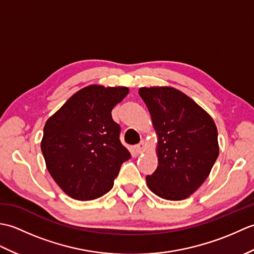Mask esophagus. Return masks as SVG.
Listing matches in <instances>:
<instances>
[{
	"label": "esophagus",
	"mask_w": 254,
	"mask_h": 254,
	"mask_svg": "<svg viewBox=\"0 0 254 254\" xmlns=\"http://www.w3.org/2000/svg\"><path fill=\"white\" fill-rule=\"evenodd\" d=\"M145 147H146V145H145L144 142H141L139 144H137V145H135V146H134V150H135L136 154H142L145 150Z\"/></svg>",
	"instance_id": "obj_1"
}]
</instances>
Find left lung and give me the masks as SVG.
I'll return each instance as SVG.
<instances>
[{
  "mask_svg": "<svg viewBox=\"0 0 254 254\" xmlns=\"http://www.w3.org/2000/svg\"><path fill=\"white\" fill-rule=\"evenodd\" d=\"M138 94L157 135V169L146 177L161 198L181 201L207 179L219 154L217 127L202 107L170 86L141 87Z\"/></svg>",
  "mask_w": 254,
  "mask_h": 254,
  "instance_id": "8db88e82",
  "label": "left lung"
}]
</instances>
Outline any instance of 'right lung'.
Instances as JSON below:
<instances>
[{
	"instance_id": "right-lung-1",
	"label": "right lung",
	"mask_w": 254,
	"mask_h": 254,
	"mask_svg": "<svg viewBox=\"0 0 254 254\" xmlns=\"http://www.w3.org/2000/svg\"><path fill=\"white\" fill-rule=\"evenodd\" d=\"M127 94L124 86H86L47 120L41 139L46 167L72 198L90 201L109 192L122 163L131 158L111 117Z\"/></svg>"
}]
</instances>
